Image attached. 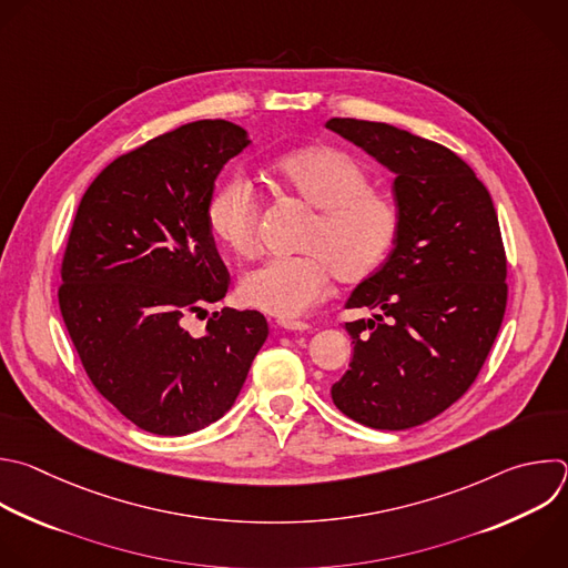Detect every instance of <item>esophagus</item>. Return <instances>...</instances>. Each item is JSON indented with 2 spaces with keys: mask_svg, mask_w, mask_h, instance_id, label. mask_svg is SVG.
Segmentation results:
<instances>
[{
  "mask_svg": "<svg viewBox=\"0 0 568 568\" xmlns=\"http://www.w3.org/2000/svg\"><path fill=\"white\" fill-rule=\"evenodd\" d=\"M278 327L287 329V332H305V329H310V325L305 321H292V318H281Z\"/></svg>",
  "mask_w": 568,
  "mask_h": 568,
  "instance_id": "obj_1",
  "label": "esophagus"
}]
</instances>
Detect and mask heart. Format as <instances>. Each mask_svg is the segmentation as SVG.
Returning <instances> with one entry per match:
<instances>
[{
    "instance_id": "obj_1",
    "label": "heart",
    "mask_w": 568,
    "mask_h": 568,
    "mask_svg": "<svg viewBox=\"0 0 568 568\" xmlns=\"http://www.w3.org/2000/svg\"><path fill=\"white\" fill-rule=\"evenodd\" d=\"M270 178L314 212L298 241L303 254L272 258L245 274L241 296L247 305L294 318L325 296L332 276L356 285L386 263L402 232V210L372 186V173L356 155L334 144H310L276 158ZM207 221L236 256L258 254L261 203L247 178L232 175L216 189Z\"/></svg>"
}]
</instances>
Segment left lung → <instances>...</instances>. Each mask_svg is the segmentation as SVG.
<instances>
[{
  "label": "left lung",
  "mask_w": 568,
  "mask_h": 568,
  "mask_svg": "<svg viewBox=\"0 0 568 568\" xmlns=\"http://www.w3.org/2000/svg\"><path fill=\"white\" fill-rule=\"evenodd\" d=\"M327 129L397 173L402 232L384 267L345 307L354 354L332 386L334 406L376 430L422 426L475 384L501 327L506 252L493 199L439 142L386 122L332 118Z\"/></svg>",
  "instance_id": "1"
}]
</instances>
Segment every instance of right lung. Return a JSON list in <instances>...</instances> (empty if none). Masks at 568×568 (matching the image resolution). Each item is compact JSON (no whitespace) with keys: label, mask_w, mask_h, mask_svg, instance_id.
Returning a JSON list of instances; mask_svg holds the SVG:
<instances>
[{"label":"right lung","mask_w":568,"mask_h":568,"mask_svg":"<svg viewBox=\"0 0 568 568\" xmlns=\"http://www.w3.org/2000/svg\"><path fill=\"white\" fill-rule=\"evenodd\" d=\"M250 144L227 120L162 133L106 164L84 192L62 258L60 312L95 390L138 428L178 437L221 419L265 343L256 310L189 314L227 294L207 221L214 180Z\"/></svg>","instance_id":"right-lung-1"}]
</instances>
